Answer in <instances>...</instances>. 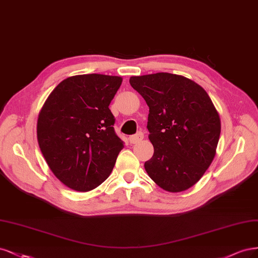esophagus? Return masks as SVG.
<instances>
[{
    "mask_svg": "<svg viewBox=\"0 0 258 258\" xmlns=\"http://www.w3.org/2000/svg\"><path fill=\"white\" fill-rule=\"evenodd\" d=\"M144 134H143V133H137V134L136 135H133V136H131L130 137V143L131 144H137V143H139V141H141V140H143L144 139Z\"/></svg>",
    "mask_w": 258,
    "mask_h": 258,
    "instance_id": "1",
    "label": "esophagus"
}]
</instances>
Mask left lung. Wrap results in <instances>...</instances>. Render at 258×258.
I'll list each match as a JSON object with an SVG mask.
<instances>
[{
	"mask_svg": "<svg viewBox=\"0 0 258 258\" xmlns=\"http://www.w3.org/2000/svg\"><path fill=\"white\" fill-rule=\"evenodd\" d=\"M130 84L149 106L153 156L145 169L170 193L183 192L211 165L221 134L220 115L203 87L181 75L133 76Z\"/></svg>",
	"mask_w": 258,
	"mask_h": 258,
	"instance_id": "8db88e82",
	"label": "left lung"
}]
</instances>
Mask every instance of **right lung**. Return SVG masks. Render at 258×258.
Instances as JSON below:
<instances>
[{"mask_svg": "<svg viewBox=\"0 0 258 258\" xmlns=\"http://www.w3.org/2000/svg\"><path fill=\"white\" fill-rule=\"evenodd\" d=\"M122 80L101 74L69 77L53 89L39 111L40 151L54 176L77 192L102 184L124 147L109 109Z\"/></svg>", "mask_w": 258, "mask_h": 258, "instance_id": "1", "label": "right lung"}]
</instances>
